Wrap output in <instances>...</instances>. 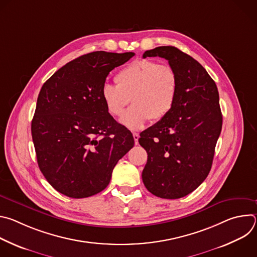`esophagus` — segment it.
Segmentation results:
<instances>
[{
  "instance_id": "34e87169",
  "label": "esophagus",
  "mask_w": 257,
  "mask_h": 257,
  "mask_svg": "<svg viewBox=\"0 0 257 257\" xmlns=\"http://www.w3.org/2000/svg\"><path fill=\"white\" fill-rule=\"evenodd\" d=\"M133 138L135 141V144H138V139H139V134L136 132H133Z\"/></svg>"
}]
</instances>
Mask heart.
Masks as SVG:
<instances>
[{"label":"heart","mask_w":257,"mask_h":257,"mask_svg":"<svg viewBox=\"0 0 257 257\" xmlns=\"http://www.w3.org/2000/svg\"><path fill=\"white\" fill-rule=\"evenodd\" d=\"M116 85L104 84L101 99L113 117L123 114L128 103H133L122 116L121 123L136 130L151 119L158 122L173 109L178 96V76L173 67L151 59L131 62L115 76Z\"/></svg>","instance_id":"obj_1"}]
</instances>
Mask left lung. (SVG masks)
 Returning <instances> with one entry per match:
<instances>
[{
	"label": "left lung",
	"mask_w": 257,
	"mask_h": 257,
	"mask_svg": "<svg viewBox=\"0 0 257 257\" xmlns=\"http://www.w3.org/2000/svg\"><path fill=\"white\" fill-rule=\"evenodd\" d=\"M146 57L168 60L178 76V96L166 118L140 133L148 153L142 181L154 195L177 199L194 191L211 169L223 124L218 91L206 70L175 47L146 51Z\"/></svg>",
	"instance_id": "1"
}]
</instances>
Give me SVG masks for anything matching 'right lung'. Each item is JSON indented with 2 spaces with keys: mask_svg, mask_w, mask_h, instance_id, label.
Segmentation results:
<instances>
[{
  "mask_svg": "<svg viewBox=\"0 0 257 257\" xmlns=\"http://www.w3.org/2000/svg\"><path fill=\"white\" fill-rule=\"evenodd\" d=\"M134 55L89 53L44 83L31 135L40 170L60 193L71 198L99 193L118 161L133 148L131 132L107 113L100 92L108 73Z\"/></svg>",
  "mask_w": 257,
  "mask_h": 257,
  "instance_id": "1",
  "label": "right lung"
}]
</instances>
